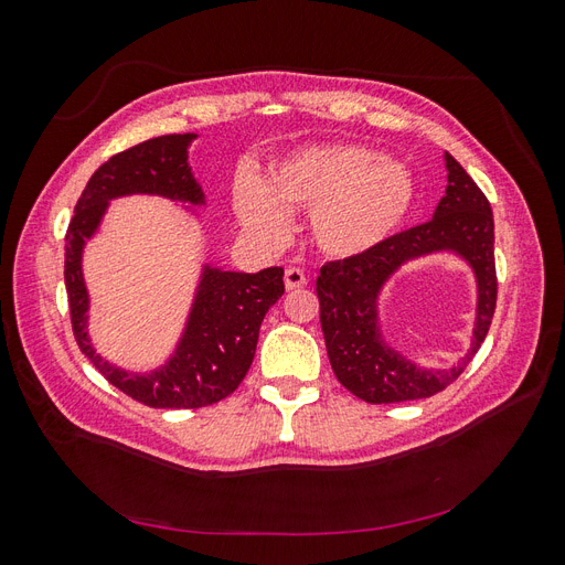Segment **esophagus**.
Instances as JSON below:
<instances>
[{"label":"esophagus","instance_id":"1","mask_svg":"<svg viewBox=\"0 0 565 565\" xmlns=\"http://www.w3.org/2000/svg\"><path fill=\"white\" fill-rule=\"evenodd\" d=\"M306 285V273L301 268L289 266L285 268V289L287 292H292V289H299Z\"/></svg>","mask_w":565,"mask_h":565}]
</instances>
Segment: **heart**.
Instances as JSON below:
<instances>
[{"label":"heart","mask_w":565,"mask_h":565,"mask_svg":"<svg viewBox=\"0 0 565 565\" xmlns=\"http://www.w3.org/2000/svg\"><path fill=\"white\" fill-rule=\"evenodd\" d=\"M417 179L401 160L355 143H320L270 164L266 179L241 174L231 204L243 233L278 247L289 212H306L313 247L332 259H353L384 245L413 212Z\"/></svg>","instance_id":"heart-1"}]
</instances>
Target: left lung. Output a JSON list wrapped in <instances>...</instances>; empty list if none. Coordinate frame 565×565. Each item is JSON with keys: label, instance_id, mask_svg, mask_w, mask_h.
<instances>
[{"label": "left lung", "instance_id": "8db88e82", "mask_svg": "<svg viewBox=\"0 0 565 565\" xmlns=\"http://www.w3.org/2000/svg\"><path fill=\"white\" fill-rule=\"evenodd\" d=\"M448 185L438 207L422 226L391 235L384 245L353 259L320 268L316 292L324 347L337 380L365 403H403L429 398L452 384L471 363L490 330L498 276H494V224L488 198L446 152ZM455 253L467 260L477 278V318L472 347L448 371L409 362L383 339L381 292L409 260L431 253Z\"/></svg>", "mask_w": 565, "mask_h": 565}]
</instances>
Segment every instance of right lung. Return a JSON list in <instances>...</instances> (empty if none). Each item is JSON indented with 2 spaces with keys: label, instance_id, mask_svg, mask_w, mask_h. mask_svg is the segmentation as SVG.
I'll use <instances>...</instances> for the list:
<instances>
[{
  "label": "right lung",
  "instance_id": "right-lung-1",
  "mask_svg": "<svg viewBox=\"0 0 565 565\" xmlns=\"http://www.w3.org/2000/svg\"><path fill=\"white\" fill-rule=\"evenodd\" d=\"M195 139L198 134H169L117 152L89 179L65 233V289L77 344L113 386L150 407H204L231 396L254 361L264 316L285 292L278 266L241 273L204 262L181 337L162 365L134 372L94 349L87 330L92 299L82 268L84 247L117 198L158 195L181 202L198 218L195 207H204L207 200L188 162Z\"/></svg>",
  "mask_w": 565,
  "mask_h": 565
}]
</instances>
